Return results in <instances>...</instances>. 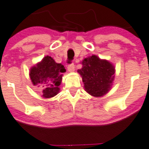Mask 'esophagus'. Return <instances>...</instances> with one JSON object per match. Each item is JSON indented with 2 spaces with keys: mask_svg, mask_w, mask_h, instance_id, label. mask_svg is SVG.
I'll use <instances>...</instances> for the list:
<instances>
[{
  "mask_svg": "<svg viewBox=\"0 0 149 149\" xmlns=\"http://www.w3.org/2000/svg\"><path fill=\"white\" fill-rule=\"evenodd\" d=\"M74 68H75V66H74V64H71V65H68V71H69V72H74Z\"/></svg>",
  "mask_w": 149,
  "mask_h": 149,
  "instance_id": "obj_1",
  "label": "esophagus"
}]
</instances>
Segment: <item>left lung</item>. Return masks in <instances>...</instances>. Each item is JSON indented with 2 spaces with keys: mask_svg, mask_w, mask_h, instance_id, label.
<instances>
[{
  "mask_svg": "<svg viewBox=\"0 0 149 149\" xmlns=\"http://www.w3.org/2000/svg\"><path fill=\"white\" fill-rule=\"evenodd\" d=\"M81 65L78 73L81 77L85 91L95 97L106 95L115 79V65L95 54L84 58Z\"/></svg>",
  "mask_w": 149,
  "mask_h": 149,
  "instance_id": "left-lung-1",
  "label": "left lung"
}]
</instances>
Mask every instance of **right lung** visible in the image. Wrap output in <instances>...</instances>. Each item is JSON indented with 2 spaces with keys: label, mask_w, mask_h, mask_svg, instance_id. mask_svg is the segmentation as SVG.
I'll return each mask as SVG.
<instances>
[{
  "label": "right lung",
  "mask_w": 149,
  "mask_h": 149,
  "mask_svg": "<svg viewBox=\"0 0 149 149\" xmlns=\"http://www.w3.org/2000/svg\"><path fill=\"white\" fill-rule=\"evenodd\" d=\"M65 71L64 65L47 55L30 68L29 76L33 85L42 86V97L51 98L60 92L59 86Z\"/></svg>",
  "instance_id": "1"
}]
</instances>
